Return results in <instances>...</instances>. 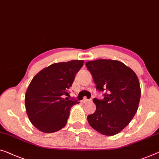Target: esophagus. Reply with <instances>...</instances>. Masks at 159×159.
Returning a JSON list of instances; mask_svg holds the SVG:
<instances>
[{"label": "esophagus", "instance_id": "1", "mask_svg": "<svg viewBox=\"0 0 159 159\" xmlns=\"http://www.w3.org/2000/svg\"><path fill=\"white\" fill-rule=\"evenodd\" d=\"M91 101H92V99L84 98V100H83V102H84V103H90V102H91Z\"/></svg>", "mask_w": 159, "mask_h": 159}]
</instances>
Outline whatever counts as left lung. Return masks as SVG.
<instances>
[{"label":"left lung","instance_id":"8db88e82","mask_svg":"<svg viewBox=\"0 0 159 159\" xmlns=\"http://www.w3.org/2000/svg\"><path fill=\"white\" fill-rule=\"evenodd\" d=\"M86 66L103 99L93 98L96 110L88 116L89 125L106 136L120 132L131 122L139 108L141 88L134 70L115 60L89 61Z\"/></svg>","mask_w":159,"mask_h":159}]
</instances>
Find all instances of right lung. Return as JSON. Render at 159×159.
Returning <instances> with one entry per match:
<instances>
[{
  "mask_svg": "<svg viewBox=\"0 0 159 159\" xmlns=\"http://www.w3.org/2000/svg\"><path fill=\"white\" fill-rule=\"evenodd\" d=\"M84 61L56 63L34 77L25 96V109L32 124L44 133L63 129L76 99L66 97Z\"/></svg>",
  "mask_w": 159,
  "mask_h": 159,
  "instance_id": "add662e5",
  "label": "right lung"
}]
</instances>
